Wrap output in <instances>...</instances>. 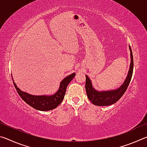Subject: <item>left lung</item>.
<instances>
[{
  "label": "left lung",
  "instance_id": "8db88e82",
  "mask_svg": "<svg viewBox=\"0 0 147 147\" xmlns=\"http://www.w3.org/2000/svg\"><path fill=\"white\" fill-rule=\"evenodd\" d=\"M130 50L131 56L130 70L128 71V74L125 81L119 89H116V90L109 91L100 92L96 91L92 86L91 80H89V77L86 75V91L87 95H88L89 100L91 101V102L94 105L100 106L111 105V104L117 102L121 98V96L123 95L124 93H125L131 81L134 69V58L130 47Z\"/></svg>",
  "mask_w": 147,
  "mask_h": 147
}]
</instances>
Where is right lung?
I'll return each instance as SVG.
<instances>
[{
	"label": "right lung",
	"mask_w": 147,
	"mask_h": 147,
	"mask_svg": "<svg viewBox=\"0 0 147 147\" xmlns=\"http://www.w3.org/2000/svg\"><path fill=\"white\" fill-rule=\"evenodd\" d=\"M75 73H73L65 78L61 81L59 90L51 96H34L24 93L17 88L16 84L13 85L21 98L32 108L40 111H49L56 108L63 100L66 89L69 82L73 79ZM13 80V79H12Z\"/></svg>",
	"instance_id": "right-lung-1"
}]
</instances>
